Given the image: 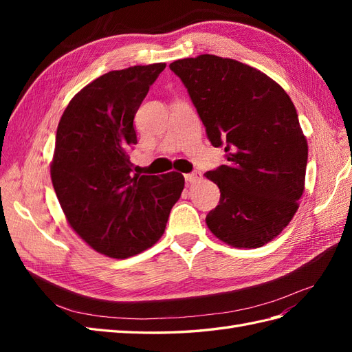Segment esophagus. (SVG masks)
<instances>
[{
    "label": "esophagus",
    "mask_w": 352,
    "mask_h": 352,
    "mask_svg": "<svg viewBox=\"0 0 352 352\" xmlns=\"http://www.w3.org/2000/svg\"><path fill=\"white\" fill-rule=\"evenodd\" d=\"M202 177L201 172H194V173H189V175H185V180L188 184H195L198 182V180Z\"/></svg>",
    "instance_id": "esophagus-1"
}]
</instances>
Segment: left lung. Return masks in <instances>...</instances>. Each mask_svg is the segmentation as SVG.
Listing matches in <instances>:
<instances>
[{"label": "left lung", "mask_w": 352, "mask_h": 352, "mask_svg": "<svg viewBox=\"0 0 352 352\" xmlns=\"http://www.w3.org/2000/svg\"><path fill=\"white\" fill-rule=\"evenodd\" d=\"M212 146L228 163L207 179L220 189L207 226L235 248H258L289 225L304 192L307 140L291 101L267 74L202 54L173 61Z\"/></svg>", "instance_id": "obj_1"}]
</instances>
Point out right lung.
<instances>
[{
  "label": "right lung",
  "mask_w": 352,
  "mask_h": 352,
  "mask_svg": "<svg viewBox=\"0 0 352 352\" xmlns=\"http://www.w3.org/2000/svg\"><path fill=\"white\" fill-rule=\"evenodd\" d=\"M164 69L102 74L74 95L57 127L51 180L60 206L73 230L111 258L153 247L185 186L177 172L132 176L135 114Z\"/></svg>",
  "instance_id": "1"
}]
</instances>
